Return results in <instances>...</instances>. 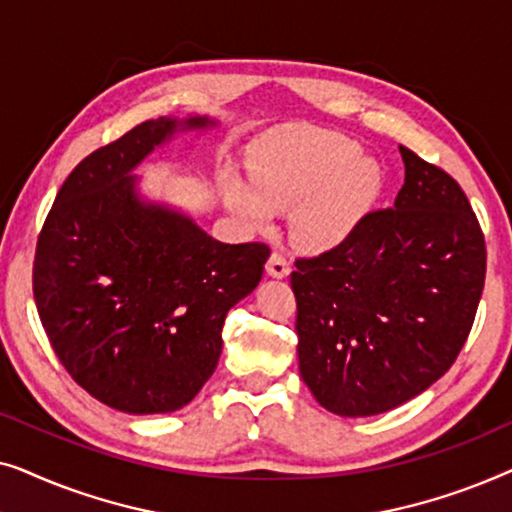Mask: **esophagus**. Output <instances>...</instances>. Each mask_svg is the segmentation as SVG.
Listing matches in <instances>:
<instances>
[{
	"instance_id": "1",
	"label": "esophagus",
	"mask_w": 512,
	"mask_h": 512,
	"mask_svg": "<svg viewBox=\"0 0 512 512\" xmlns=\"http://www.w3.org/2000/svg\"><path fill=\"white\" fill-rule=\"evenodd\" d=\"M265 270H268L270 277L282 279L291 272V263L284 254H279V251H272V256L268 258V265H265Z\"/></svg>"
}]
</instances>
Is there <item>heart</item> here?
<instances>
[{
	"label": "heart",
	"mask_w": 512,
	"mask_h": 512,
	"mask_svg": "<svg viewBox=\"0 0 512 512\" xmlns=\"http://www.w3.org/2000/svg\"><path fill=\"white\" fill-rule=\"evenodd\" d=\"M359 142L312 130L263 144L249 160V181L223 179V200L251 228H270L275 212L291 209V230L307 249L345 242L382 191V170L361 156Z\"/></svg>",
	"instance_id": "heart-1"
}]
</instances>
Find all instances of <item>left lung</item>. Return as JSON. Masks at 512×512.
Wrapping results in <instances>:
<instances>
[{
	"instance_id": "1",
	"label": "left lung",
	"mask_w": 512,
	"mask_h": 512,
	"mask_svg": "<svg viewBox=\"0 0 512 512\" xmlns=\"http://www.w3.org/2000/svg\"><path fill=\"white\" fill-rule=\"evenodd\" d=\"M394 205L291 272L298 363L319 405L370 417L440 380L471 333L485 235L450 174L405 146Z\"/></svg>"
}]
</instances>
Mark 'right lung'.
I'll return each instance as SVG.
<instances>
[{
    "instance_id": "1",
    "label": "right lung",
    "mask_w": 512,
    "mask_h": 512,
    "mask_svg": "<svg viewBox=\"0 0 512 512\" xmlns=\"http://www.w3.org/2000/svg\"><path fill=\"white\" fill-rule=\"evenodd\" d=\"M209 116L146 121L74 167L46 216L34 300L62 366L130 415L191 403L221 356V328L263 277L270 249L226 244L179 209L142 198L132 170Z\"/></svg>"
}]
</instances>
